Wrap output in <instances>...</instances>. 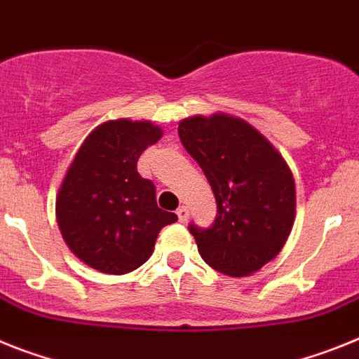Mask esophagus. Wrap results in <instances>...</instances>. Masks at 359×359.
I'll use <instances>...</instances> for the list:
<instances>
[{
  "label": "esophagus",
  "instance_id": "34e87169",
  "mask_svg": "<svg viewBox=\"0 0 359 359\" xmlns=\"http://www.w3.org/2000/svg\"><path fill=\"white\" fill-rule=\"evenodd\" d=\"M177 217H179L180 222H186L189 217V210L186 205H179V210H177Z\"/></svg>",
  "mask_w": 359,
  "mask_h": 359
}]
</instances>
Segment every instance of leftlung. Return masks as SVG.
Segmentation results:
<instances>
[{
  "label": "left lung",
  "mask_w": 359,
  "mask_h": 359,
  "mask_svg": "<svg viewBox=\"0 0 359 359\" xmlns=\"http://www.w3.org/2000/svg\"><path fill=\"white\" fill-rule=\"evenodd\" d=\"M179 137L217 201L213 226H189L198 253L227 276L253 274L291 235L296 217L291 168L257 128L222 111L182 119Z\"/></svg>",
  "instance_id": "1"
}]
</instances>
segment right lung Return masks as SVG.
I'll list each match as a JSON object with an SVG mask.
<instances>
[{
	"instance_id": "add662e5",
	"label": "right lung",
	"mask_w": 359,
	"mask_h": 359,
	"mask_svg": "<svg viewBox=\"0 0 359 359\" xmlns=\"http://www.w3.org/2000/svg\"><path fill=\"white\" fill-rule=\"evenodd\" d=\"M162 137L151 121L115 119L93 128L65 173L55 218L70 251L104 274L141 267L161 229L177 222L162 211L155 186L137 171V161Z\"/></svg>"
}]
</instances>
